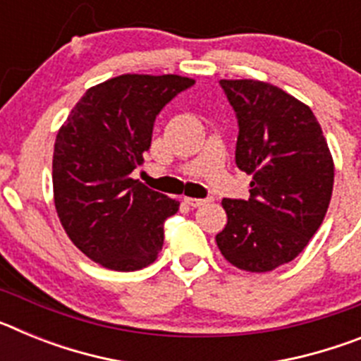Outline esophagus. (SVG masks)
<instances>
[{"label": "esophagus", "instance_id": "esophagus-1", "mask_svg": "<svg viewBox=\"0 0 361 361\" xmlns=\"http://www.w3.org/2000/svg\"><path fill=\"white\" fill-rule=\"evenodd\" d=\"M212 197H208V199H193V197H184V202L188 204V206H191V208H199V206H202V204L206 202H212Z\"/></svg>", "mask_w": 361, "mask_h": 361}]
</instances>
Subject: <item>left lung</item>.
Instances as JSON below:
<instances>
[{"mask_svg":"<svg viewBox=\"0 0 361 361\" xmlns=\"http://www.w3.org/2000/svg\"><path fill=\"white\" fill-rule=\"evenodd\" d=\"M238 119L235 162L253 177L250 199H224L228 224L215 237L229 264L267 273L291 262L329 208L334 162L307 104L255 79H222Z\"/></svg>","mask_w":361,"mask_h":361,"instance_id":"1","label":"left lung"}]
</instances>
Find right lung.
<instances>
[{"label":"right lung","mask_w":361,"mask_h":361,"mask_svg":"<svg viewBox=\"0 0 361 361\" xmlns=\"http://www.w3.org/2000/svg\"><path fill=\"white\" fill-rule=\"evenodd\" d=\"M193 79L124 73L79 99L56 137L54 204L73 245L114 271L155 262L177 200L132 178L152 145L155 117Z\"/></svg>","instance_id":"obj_1"}]
</instances>
